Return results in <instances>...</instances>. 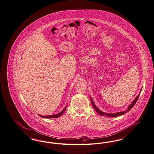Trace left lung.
Masks as SVG:
<instances>
[{"label":"left lung","instance_id":"1","mask_svg":"<svg viewBox=\"0 0 154 154\" xmlns=\"http://www.w3.org/2000/svg\"><path fill=\"white\" fill-rule=\"evenodd\" d=\"M141 91H140V92H141ZM139 96H140V94H139L137 96V97L133 101V102H132L131 104L129 105L128 109H127L126 111L120 112H117V113H104V112L100 111L99 109H98V108L95 105V104H94V103H93V100L91 98V101L92 104L93 108H94L95 111H96L100 115H102V116H108V117H117V116H121V115H123L124 113H127V112H128V111H130V110L133 108V106L135 104L136 101H137V100H138L139 97Z\"/></svg>","mask_w":154,"mask_h":154}]
</instances>
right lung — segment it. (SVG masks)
I'll return each instance as SVG.
<instances>
[{"instance_id": "obj_1", "label": "right lung", "mask_w": 154, "mask_h": 154, "mask_svg": "<svg viewBox=\"0 0 154 154\" xmlns=\"http://www.w3.org/2000/svg\"><path fill=\"white\" fill-rule=\"evenodd\" d=\"M66 106L62 110V111L60 112V113H57V114H56V115H50V116H42V115H39V116H41V117H44V118H48V119H50V118H57V117H60V116H61L64 113V112L65 111V109H66Z\"/></svg>"}]
</instances>
